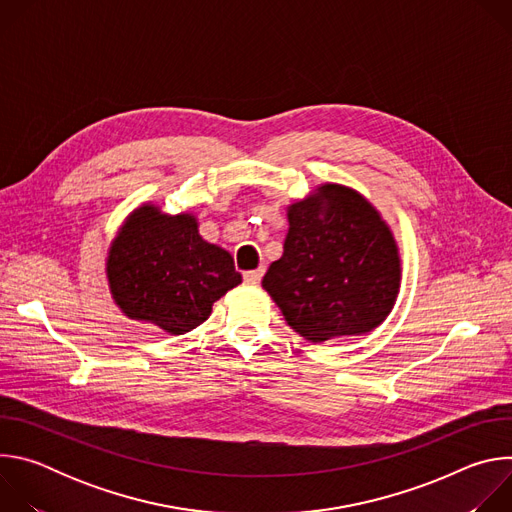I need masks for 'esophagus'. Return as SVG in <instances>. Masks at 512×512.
Instances as JSON below:
<instances>
[{
  "label": "esophagus",
  "instance_id": "1",
  "mask_svg": "<svg viewBox=\"0 0 512 512\" xmlns=\"http://www.w3.org/2000/svg\"><path fill=\"white\" fill-rule=\"evenodd\" d=\"M263 273H265V267H257V269H253V271H245V273H243V279H245L247 283H259L261 277H263Z\"/></svg>",
  "mask_w": 512,
  "mask_h": 512
}]
</instances>
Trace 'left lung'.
<instances>
[{
    "label": "left lung",
    "mask_w": 512,
    "mask_h": 512,
    "mask_svg": "<svg viewBox=\"0 0 512 512\" xmlns=\"http://www.w3.org/2000/svg\"><path fill=\"white\" fill-rule=\"evenodd\" d=\"M283 255L263 287L285 322L310 342L360 336L391 314L401 259L391 229L356 190L322 184L287 206Z\"/></svg>",
    "instance_id": "8db88e82"
}]
</instances>
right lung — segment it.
<instances>
[{"instance_id":"obj_1","label":"right lung","mask_w":512,"mask_h":512,"mask_svg":"<svg viewBox=\"0 0 512 512\" xmlns=\"http://www.w3.org/2000/svg\"><path fill=\"white\" fill-rule=\"evenodd\" d=\"M107 279L127 318L184 334L241 283V273L229 251L198 235L194 214L170 216L160 206L141 204L109 247Z\"/></svg>"}]
</instances>
